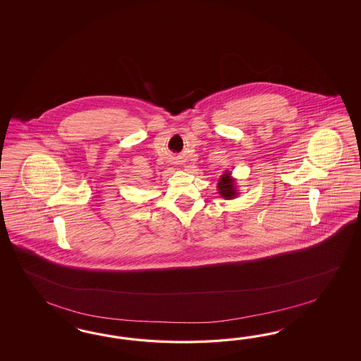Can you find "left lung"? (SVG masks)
<instances>
[{"instance_id": "1", "label": "left lung", "mask_w": 361, "mask_h": 361, "mask_svg": "<svg viewBox=\"0 0 361 361\" xmlns=\"http://www.w3.org/2000/svg\"><path fill=\"white\" fill-rule=\"evenodd\" d=\"M234 184L235 183H234V178L231 177V173L225 172V175L219 177V186H217L219 195L224 197L225 200L235 198L238 193H237V188Z\"/></svg>"}]
</instances>
